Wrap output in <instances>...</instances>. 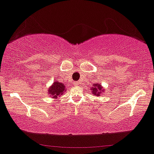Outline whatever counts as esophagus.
<instances>
[{"label":"esophagus","instance_id":"1","mask_svg":"<svg viewBox=\"0 0 154 154\" xmlns=\"http://www.w3.org/2000/svg\"><path fill=\"white\" fill-rule=\"evenodd\" d=\"M74 85H75V86H79V85H80V82H79V81H76V82L74 83Z\"/></svg>","mask_w":154,"mask_h":154}]
</instances>
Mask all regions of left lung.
Here are the masks:
<instances>
[{
  "label": "left lung",
  "mask_w": 154,
  "mask_h": 154,
  "mask_svg": "<svg viewBox=\"0 0 154 154\" xmlns=\"http://www.w3.org/2000/svg\"><path fill=\"white\" fill-rule=\"evenodd\" d=\"M91 92L93 93L94 95H96V96H99L100 94L101 93V91H104L103 89L102 86L98 84H94L93 85V88H91Z\"/></svg>",
  "instance_id": "left-lung-1"
}]
</instances>
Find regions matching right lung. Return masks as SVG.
<instances>
[{
    "label": "right lung",
    "mask_w": 154,
    "mask_h": 154,
    "mask_svg": "<svg viewBox=\"0 0 154 154\" xmlns=\"http://www.w3.org/2000/svg\"><path fill=\"white\" fill-rule=\"evenodd\" d=\"M65 91H66L65 85L63 83L59 82L57 81H54L53 85L50 86V88L48 89V93L49 94H50V97H53L54 98L57 97L58 96H60Z\"/></svg>",
    "instance_id": "add662e5"
}]
</instances>
